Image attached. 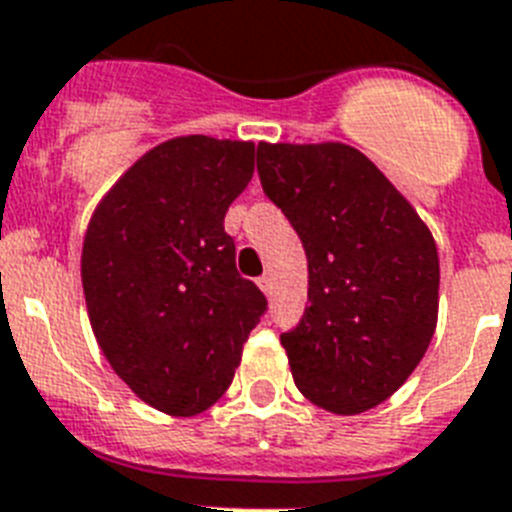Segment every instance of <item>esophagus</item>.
Here are the masks:
<instances>
[{"mask_svg": "<svg viewBox=\"0 0 512 512\" xmlns=\"http://www.w3.org/2000/svg\"><path fill=\"white\" fill-rule=\"evenodd\" d=\"M257 286H260V291L265 293V296H270V293H273V278H270V275H260V278H257Z\"/></svg>", "mask_w": 512, "mask_h": 512, "instance_id": "1", "label": "esophagus"}]
</instances>
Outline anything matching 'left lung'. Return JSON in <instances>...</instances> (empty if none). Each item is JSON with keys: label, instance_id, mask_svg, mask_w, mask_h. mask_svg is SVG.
Here are the masks:
<instances>
[{"label": "left lung", "instance_id": "obj_1", "mask_svg": "<svg viewBox=\"0 0 512 512\" xmlns=\"http://www.w3.org/2000/svg\"><path fill=\"white\" fill-rule=\"evenodd\" d=\"M262 190L299 234L309 306L281 345L309 402L361 415L410 379L438 324V250L425 221L358 149L260 144Z\"/></svg>", "mask_w": 512, "mask_h": 512}]
</instances>
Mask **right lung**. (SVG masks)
I'll return each mask as SVG.
<instances>
[{
	"mask_svg": "<svg viewBox=\"0 0 512 512\" xmlns=\"http://www.w3.org/2000/svg\"><path fill=\"white\" fill-rule=\"evenodd\" d=\"M252 172V141H164L105 193L84 234L82 288L97 345L128 389L167 415H198L229 389L268 309L237 273L224 231Z\"/></svg>",
	"mask_w": 512,
	"mask_h": 512,
	"instance_id": "right-lung-1",
	"label": "right lung"
}]
</instances>
